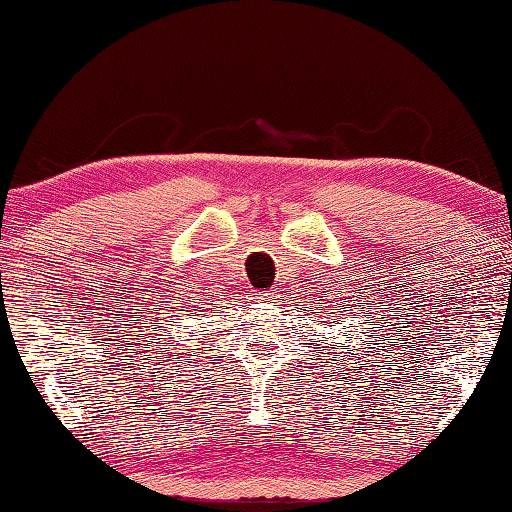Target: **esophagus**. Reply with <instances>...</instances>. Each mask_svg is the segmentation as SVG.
Returning <instances> with one entry per match:
<instances>
[{"mask_svg":"<svg viewBox=\"0 0 512 512\" xmlns=\"http://www.w3.org/2000/svg\"><path fill=\"white\" fill-rule=\"evenodd\" d=\"M259 296H262V300H268V302H275V293H259Z\"/></svg>","mask_w":512,"mask_h":512,"instance_id":"34e87169","label":"esophagus"}]
</instances>
